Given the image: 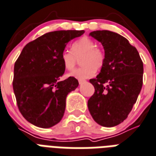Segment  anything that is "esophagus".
<instances>
[{"instance_id":"1","label":"esophagus","mask_w":156,"mask_h":156,"mask_svg":"<svg viewBox=\"0 0 156 156\" xmlns=\"http://www.w3.org/2000/svg\"><path fill=\"white\" fill-rule=\"evenodd\" d=\"M86 82V80H84V79H78V83H79V84H82V83H85Z\"/></svg>"}]
</instances>
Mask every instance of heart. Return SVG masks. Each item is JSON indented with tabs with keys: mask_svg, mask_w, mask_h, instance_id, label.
Masks as SVG:
<instances>
[{
	"mask_svg": "<svg viewBox=\"0 0 156 156\" xmlns=\"http://www.w3.org/2000/svg\"><path fill=\"white\" fill-rule=\"evenodd\" d=\"M80 58L81 67L73 70L70 76L79 79H86L93 75L96 69L104 65L105 52L90 37H83L72 44L71 50H65L61 54V61L66 70L71 71Z\"/></svg>",
	"mask_w": 156,
	"mask_h": 156,
	"instance_id": "b5f03b06",
	"label": "heart"
}]
</instances>
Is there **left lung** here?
<instances>
[{
	"mask_svg": "<svg viewBox=\"0 0 156 156\" xmlns=\"http://www.w3.org/2000/svg\"><path fill=\"white\" fill-rule=\"evenodd\" d=\"M89 35L102 44L105 58L101 73L90 79L95 92L87 106L98 124L114 127L125 120L136 103L143 83V63L123 36L108 30Z\"/></svg>",
	"mask_w": 156,
	"mask_h": 156,
	"instance_id": "8db88e82",
	"label": "left lung"
}]
</instances>
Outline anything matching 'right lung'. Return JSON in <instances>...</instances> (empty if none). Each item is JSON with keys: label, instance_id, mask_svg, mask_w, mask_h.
Masks as SVG:
<instances>
[{"label": "right lung", "instance_id": "1", "mask_svg": "<svg viewBox=\"0 0 156 156\" xmlns=\"http://www.w3.org/2000/svg\"><path fill=\"white\" fill-rule=\"evenodd\" d=\"M84 30L50 32L26 45L15 61L13 89L20 113L33 125L47 128L61 120L66 97L78 86L69 77L59 81L65 73L61 54L70 40Z\"/></svg>", "mask_w": 156, "mask_h": 156}]
</instances>
